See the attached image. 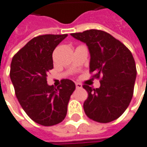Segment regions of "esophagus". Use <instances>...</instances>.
Wrapping results in <instances>:
<instances>
[{
	"mask_svg": "<svg viewBox=\"0 0 147 147\" xmlns=\"http://www.w3.org/2000/svg\"><path fill=\"white\" fill-rule=\"evenodd\" d=\"M76 89H80V88H82V85L80 83H76Z\"/></svg>",
	"mask_w": 147,
	"mask_h": 147,
	"instance_id": "obj_1",
	"label": "esophagus"
}]
</instances>
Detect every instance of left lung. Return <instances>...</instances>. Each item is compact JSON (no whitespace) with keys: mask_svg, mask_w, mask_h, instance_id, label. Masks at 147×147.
<instances>
[{"mask_svg":"<svg viewBox=\"0 0 147 147\" xmlns=\"http://www.w3.org/2000/svg\"><path fill=\"white\" fill-rule=\"evenodd\" d=\"M71 36L86 44L90 72H94L97 78L102 77L98 89L83 86L89 94L84 103L85 114L99 123L118 119L128 108L134 94L137 69L132 53L124 44L103 31L91 29Z\"/></svg>","mask_w":147,"mask_h":147,"instance_id":"left-lung-1","label":"left lung"}]
</instances>
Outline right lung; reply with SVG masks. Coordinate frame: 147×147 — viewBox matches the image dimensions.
I'll use <instances>...</instances> for the list:
<instances>
[{
    "mask_svg": "<svg viewBox=\"0 0 147 147\" xmlns=\"http://www.w3.org/2000/svg\"><path fill=\"white\" fill-rule=\"evenodd\" d=\"M67 36L43 35L32 39L13 56L10 79L21 107L36 123L52 126L62 122L76 84L64 79L54 88L47 84V73L53 68L54 49Z\"/></svg>",
    "mask_w": 147,
    "mask_h": 147,
    "instance_id": "right-lung-1",
    "label": "right lung"
}]
</instances>
